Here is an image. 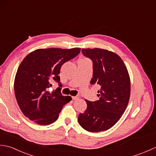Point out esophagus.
Returning <instances> with one entry per match:
<instances>
[{"label": "esophagus", "mask_w": 156, "mask_h": 156, "mask_svg": "<svg viewBox=\"0 0 156 156\" xmlns=\"http://www.w3.org/2000/svg\"><path fill=\"white\" fill-rule=\"evenodd\" d=\"M72 100H74V101H76V100H78V99L79 98L78 97H72Z\"/></svg>", "instance_id": "1"}]
</instances>
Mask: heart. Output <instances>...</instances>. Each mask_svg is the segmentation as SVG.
Wrapping results in <instances>:
<instances>
[{
    "label": "heart",
    "mask_w": 156,
    "mask_h": 156,
    "mask_svg": "<svg viewBox=\"0 0 156 156\" xmlns=\"http://www.w3.org/2000/svg\"><path fill=\"white\" fill-rule=\"evenodd\" d=\"M85 60H87V59H80V60H79V61H85Z\"/></svg>",
    "instance_id": "heart-1"
}]
</instances>
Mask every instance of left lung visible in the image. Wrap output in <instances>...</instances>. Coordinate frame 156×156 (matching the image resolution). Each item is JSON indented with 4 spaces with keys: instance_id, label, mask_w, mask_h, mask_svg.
Instances as JSON below:
<instances>
[{
    "instance_id": "8db88e82",
    "label": "left lung",
    "mask_w": 156,
    "mask_h": 156,
    "mask_svg": "<svg viewBox=\"0 0 156 156\" xmlns=\"http://www.w3.org/2000/svg\"><path fill=\"white\" fill-rule=\"evenodd\" d=\"M85 57L92 61L93 74L90 84H98L99 100H86L87 108L78 116V122L85 130L100 132L111 128L123 114L130 97L131 83L122 59L106 49H82Z\"/></svg>"
}]
</instances>
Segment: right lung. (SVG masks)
Wrapping results in <instances>:
<instances>
[{
  "mask_svg": "<svg viewBox=\"0 0 156 156\" xmlns=\"http://www.w3.org/2000/svg\"><path fill=\"white\" fill-rule=\"evenodd\" d=\"M80 48L39 49L29 54L16 72L15 97L23 113L39 125L52 123L58 119L64 105L72 100L61 93L60 72L65 62L75 58ZM55 81L59 87L50 93L48 88Z\"/></svg>",
  "mask_w": 156,
  "mask_h": 156,
  "instance_id": "add662e5",
  "label": "right lung"
}]
</instances>
